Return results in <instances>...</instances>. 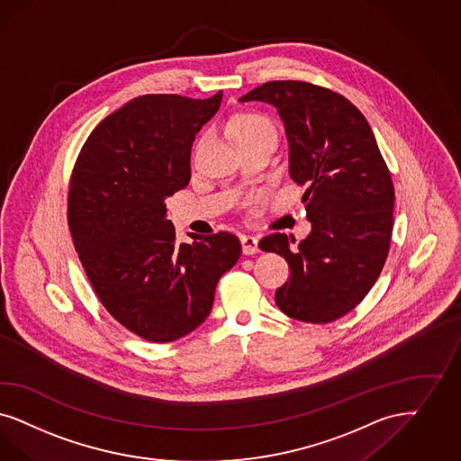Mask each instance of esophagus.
I'll return each mask as SVG.
<instances>
[{"label":"esophagus","mask_w":461,"mask_h":461,"mask_svg":"<svg viewBox=\"0 0 461 461\" xmlns=\"http://www.w3.org/2000/svg\"><path fill=\"white\" fill-rule=\"evenodd\" d=\"M241 249H243V254L245 255L257 254L258 252V239L250 237V235L241 237Z\"/></svg>","instance_id":"esophagus-1"}]
</instances>
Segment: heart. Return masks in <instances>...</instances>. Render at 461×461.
I'll list each match as a JSON object with an SVG mask.
<instances>
[{
	"mask_svg": "<svg viewBox=\"0 0 461 461\" xmlns=\"http://www.w3.org/2000/svg\"><path fill=\"white\" fill-rule=\"evenodd\" d=\"M230 129L239 141L247 140V138H254V136L264 134V132H274L272 126L264 117L254 115V113H245V115L235 117L230 122Z\"/></svg>",
	"mask_w": 461,
	"mask_h": 461,
	"instance_id": "1",
	"label": "heart"
}]
</instances>
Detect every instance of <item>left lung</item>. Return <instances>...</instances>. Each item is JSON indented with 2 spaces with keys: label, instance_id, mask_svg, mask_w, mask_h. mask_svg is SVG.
<instances>
[{
  "label": "left lung",
  "instance_id": "8db88e82",
  "mask_svg": "<svg viewBox=\"0 0 461 461\" xmlns=\"http://www.w3.org/2000/svg\"><path fill=\"white\" fill-rule=\"evenodd\" d=\"M240 102L272 105L286 131L289 175L306 185L312 231L291 249L285 233L260 240L289 264L276 291L287 317L327 323L363 302L376 283L393 230L395 191L365 115L332 90L304 81H269Z\"/></svg>",
  "mask_w": 461,
  "mask_h": 461
}]
</instances>
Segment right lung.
<instances>
[{
    "label": "right lung",
    "mask_w": 461,
    "mask_h": 461,
    "mask_svg": "<svg viewBox=\"0 0 461 461\" xmlns=\"http://www.w3.org/2000/svg\"><path fill=\"white\" fill-rule=\"evenodd\" d=\"M221 98L138 96L94 129L73 170L68 224L83 269L112 317L149 342L197 329L241 255L224 231L178 243L167 220L165 201L189 184L192 143Z\"/></svg>",
    "instance_id": "add662e5"
}]
</instances>
